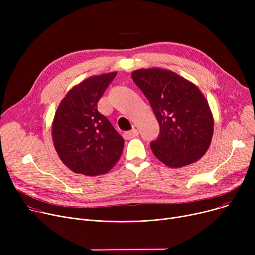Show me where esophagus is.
<instances>
[{
	"instance_id": "obj_1",
	"label": "esophagus",
	"mask_w": 255,
	"mask_h": 255,
	"mask_svg": "<svg viewBox=\"0 0 255 255\" xmlns=\"http://www.w3.org/2000/svg\"><path fill=\"white\" fill-rule=\"evenodd\" d=\"M137 135H138V131H137V129H135V128H133L132 130L127 131V132L124 133V136H125L126 138H132V137H135V136H137Z\"/></svg>"
}]
</instances>
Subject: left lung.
Segmentation results:
<instances>
[{
	"label": "left lung",
	"instance_id": "8db88e82",
	"mask_svg": "<svg viewBox=\"0 0 255 255\" xmlns=\"http://www.w3.org/2000/svg\"><path fill=\"white\" fill-rule=\"evenodd\" d=\"M133 82L149 100L160 126L153 154L173 168L194 163L208 151L214 131L210 106L199 89L177 73L138 69Z\"/></svg>",
	"mask_w": 255,
	"mask_h": 255
}]
</instances>
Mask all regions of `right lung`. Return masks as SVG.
<instances>
[{
  "instance_id": "add662e5",
  "label": "right lung",
  "mask_w": 255,
  "mask_h": 255,
  "mask_svg": "<svg viewBox=\"0 0 255 255\" xmlns=\"http://www.w3.org/2000/svg\"><path fill=\"white\" fill-rule=\"evenodd\" d=\"M117 72L95 75L72 88L61 101L51 134L62 162L85 176L106 173L124 148L121 136L97 104Z\"/></svg>"
}]
</instances>
